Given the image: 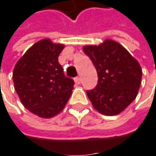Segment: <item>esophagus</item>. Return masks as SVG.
Segmentation results:
<instances>
[{
  "label": "esophagus",
  "mask_w": 156,
  "mask_h": 156,
  "mask_svg": "<svg viewBox=\"0 0 156 156\" xmlns=\"http://www.w3.org/2000/svg\"><path fill=\"white\" fill-rule=\"evenodd\" d=\"M74 82H75L77 84H80V83H81V77H75V78H74Z\"/></svg>",
  "instance_id": "esophagus-1"
}]
</instances>
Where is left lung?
<instances>
[{
	"label": "left lung",
	"mask_w": 156,
	"mask_h": 156,
	"mask_svg": "<svg viewBox=\"0 0 156 156\" xmlns=\"http://www.w3.org/2000/svg\"><path fill=\"white\" fill-rule=\"evenodd\" d=\"M83 49L98 76L97 85L86 91L93 107L103 115L119 114L137 96L143 74L139 62L111 39L98 46H84Z\"/></svg>",
	"instance_id": "left-lung-1"
}]
</instances>
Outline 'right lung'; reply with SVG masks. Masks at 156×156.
<instances>
[{
	"instance_id": "right-lung-1",
	"label": "right lung",
	"mask_w": 156,
	"mask_h": 156,
	"mask_svg": "<svg viewBox=\"0 0 156 156\" xmlns=\"http://www.w3.org/2000/svg\"><path fill=\"white\" fill-rule=\"evenodd\" d=\"M64 45L45 38L35 43L13 69L14 89L24 107L33 114L49 119L67 104L74 82L66 77L58 58Z\"/></svg>"
}]
</instances>
